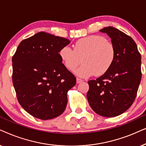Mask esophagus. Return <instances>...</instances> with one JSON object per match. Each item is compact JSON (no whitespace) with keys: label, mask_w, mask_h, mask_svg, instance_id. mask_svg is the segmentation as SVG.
Masks as SVG:
<instances>
[{"label":"esophagus","mask_w":146,"mask_h":146,"mask_svg":"<svg viewBox=\"0 0 146 146\" xmlns=\"http://www.w3.org/2000/svg\"><path fill=\"white\" fill-rule=\"evenodd\" d=\"M77 83H81L83 81V80L82 79H79V78H78V77H77Z\"/></svg>","instance_id":"1"}]
</instances>
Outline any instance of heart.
Wrapping results in <instances>:
<instances>
[{
	"instance_id": "heart-1",
	"label": "heart",
	"mask_w": 146,
	"mask_h": 146,
	"mask_svg": "<svg viewBox=\"0 0 146 146\" xmlns=\"http://www.w3.org/2000/svg\"><path fill=\"white\" fill-rule=\"evenodd\" d=\"M59 57L69 71H73L81 62L83 65L75 71L77 76L87 78L93 75L105 74L113 63L115 49L111 42L101 35H90L75 42L73 49L65 46L59 50Z\"/></svg>"
}]
</instances>
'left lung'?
I'll use <instances>...</instances> for the list:
<instances>
[{"label": "left lung", "mask_w": 146, "mask_h": 146, "mask_svg": "<svg viewBox=\"0 0 146 146\" xmlns=\"http://www.w3.org/2000/svg\"><path fill=\"white\" fill-rule=\"evenodd\" d=\"M111 39L115 58L110 69L88 81L87 98L98 115L111 117L127 110L136 97L141 79V55L133 38L112 27L100 31Z\"/></svg>", "instance_id": "left-lung-1"}]
</instances>
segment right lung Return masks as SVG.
Masks as SVG:
<instances>
[{
    "mask_svg": "<svg viewBox=\"0 0 146 146\" xmlns=\"http://www.w3.org/2000/svg\"><path fill=\"white\" fill-rule=\"evenodd\" d=\"M67 38L39 32L22 40L13 62V83L19 104L29 114L47 120L63 113L76 77L62 63Z\"/></svg>",
    "mask_w": 146,
    "mask_h": 146,
    "instance_id": "add662e5",
    "label": "right lung"
}]
</instances>
